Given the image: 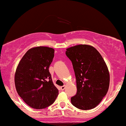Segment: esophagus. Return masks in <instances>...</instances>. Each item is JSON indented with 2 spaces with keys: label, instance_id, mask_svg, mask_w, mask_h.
Wrapping results in <instances>:
<instances>
[{
  "label": "esophagus",
  "instance_id": "34e87169",
  "mask_svg": "<svg viewBox=\"0 0 126 126\" xmlns=\"http://www.w3.org/2000/svg\"><path fill=\"white\" fill-rule=\"evenodd\" d=\"M65 88V85H63V86H61V90L62 91L64 90Z\"/></svg>",
  "mask_w": 126,
  "mask_h": 126
}]
</instances>
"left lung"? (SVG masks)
<instances>
[{
	"mask_svg": "<svg viewBox=\"0 0 126 126\" xmlns=\"http://www.w3.org/2000/svg\"><path fill=\"white\" fill-rule=\"evenodd\" d=\"M76 79L77 93L71 98L76 108L89 110L96 107L108 93L109 71L100 53L91 46L80 44L67 48Z\"/></svg>",
	"mask_w": 126,
	"mask_h": 126,
	"instance_id": "1",
	"label": "left lung"
}]
</instances>
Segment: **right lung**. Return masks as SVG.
<instances>
[{"label": "right lung", "instance_id": "add662e5", "mask_svg": "<svg viewBox=\"0 0 126 126\" xmlns=\"http://www.w3.org/2000/svg\"><path fill=\"white\" fill-rule=\"evenodd\" d=\"M55 50L36 47L29 49L21 58L15 74L17 93L26 103L36 109H44L54 103L59 94L49 72Z\"/></svg>", "mask_w": 126, "mask_h": 126}]
</instances>
